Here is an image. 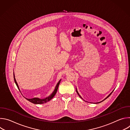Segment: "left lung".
I'll return each mask as SVG.
<instances>
[{
  "label": "left lung",
  "mask_w": 130,
  "mask_h": 130,
  "mask_svg": "<svg viewBox=\"0 0 130 130\" xmlns=\"http://www.w3.org/2000/svg\"><path fill=\"white\" fill-rule=\"evenodd\" d=\"M76 91H77V94H78V95H79V96H80V98H81V96H80V95H79V93H78V91H77V90H76ZM113 91H112V92H111V93H110V94H109V95H108V96H107V97H106V98H105V99H107V98H108V97H109V96H110V95H111V94H112V92H113ZM105 99H104V100H105ZM104 100H103V101H104ZM102 101H101V102H99V103H100V102H102Z\"/></svg>",
  "instance_id": "obj_1"
}]
</instances>
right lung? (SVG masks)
Segmentation results:
<instances>
[{
  "label": "right lung",
  "instance_id": "right-lung-1",
  "mask_svg": "<svg viewBox=\"0 0 130 130\" xmlns=\"http://www.w3.org/2000/svg\"><path fill=\"white\" fill-rule=\"evenodd\" d=\"M14 81H15V83L17 87V88H18V89L20 90V88H19V87H18V85L17 83V82L16 81V79L15 78V76H14ZM60 81H61V80L59 81V82L58 83V84H57L56 86H55V89L53 91V92H52V93L50 95V96H48V97L45 98V99H39V98H32V99H28V98H26L27 100H28L29 101L31 102V103H33L34 104H43V103H46L48 101H50L52 98H53V97L55 96V95L56 94L57 92V90H58V87H59V84H60Z\"/></svg>",
  "mask_w": 130,
  "mask_h": 130
}]
</instances>
